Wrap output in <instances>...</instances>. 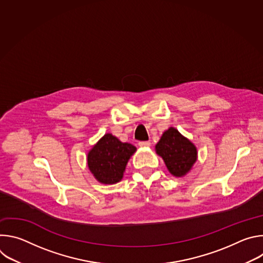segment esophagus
I'll use <instances>...</instances> for the list:
<instances>
[{
	"mask_svg": "<svg viewBox=\"0 0 263 263\" xmlns=\"http://www.w3.org/2000/svg\"><path fill=\"white\" fill-rule=\"evenodd\" d=\"M138 144H139V146L146 147V146H149V145H151V142H149V141H139V142H138Z\"/></svg>",
	"mask_w": 263,
	"mask_h": 263,
	"instance_id": "1",
	"label": "esophagus"
}]
</instances>
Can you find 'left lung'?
Returning <instances> with one entry per match:
<instances>
[{"instance_id":"left-lung-1","label":"left lung","mask_w":263,"mask_h":263,"mask_svg":"<svg viewBox=\"0 0 263 263\" xmlns=\"http://www.w3.org/2000/svg\"><path fill=\"white\" fill-rule=\"evenodd\" d=\"M155 149L175 177L185 176L198 158L196 145L173 127L162 134Z\"/></svg>"}]
</instances>
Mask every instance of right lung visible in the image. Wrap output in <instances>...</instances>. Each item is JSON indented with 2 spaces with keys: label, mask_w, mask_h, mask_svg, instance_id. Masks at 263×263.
I'll return each instance as SVG.
<instances>
[{
  "label": "right lung",
  "mask_w": 263,
  "mask_h": 263,
  "mask_svg": "<svg viewBox=\"0 0 263 263\" xmlns=\"http://www.w3.org/2000/svg\"><path fill=\"white\" fill-rule=\"evenodd\" d=\"M136 147L122 142L110 133L105 134L87 154L88 168L103 184H115L123 179L126 165Z\"/></svg>",
  "instance_id": "right-lung-1"
}]
</instances>
